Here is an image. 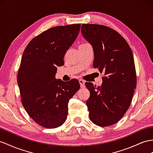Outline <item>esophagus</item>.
<instances>
[{
  "mask_svg": "<svg viewBox=\"0 0 153 153\" xmlns=\"http://www.w3.org/2000/svg\"><path fill=\"white\" fill-rule=\"evenodd\" d=\"M79 84L81 85V87L83 88L85 87V81L83 79H79Z\"/></svg>",
  "mask_w": 153,
  "mask_h": 153,
  "instance_id": "34e87169",
  "label": "esophagus"
}]
</instances>
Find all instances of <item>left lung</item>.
Masks as SVG:
<instances>
[{"label": "left lung", "mask_w": 153, "mask_h": 153, "mask_svg": "<svg viewBox=\"0 0 153 153\" xmlns=\"http://www.w3.org/2000/svg\"><path fill=\"white\" fill-rule=\"evenodd\" d=\"M81 33L94 50L93 66L103 73L101 86L86 82L89 118L100 127L114 125L131 103L137 79L134 57L127 42L116 30L101 25L83 24Z\"/></svg>", "instance_id": "left-lung-1"}]
</instances>
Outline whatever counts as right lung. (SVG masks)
Wrapping results in <instances>:
<instances>
[{
  "instance_id": "1",
  "label": "right lung",
  "mask_w": 153,
  "mask_h": 153,
  "mask_svg": "<svg viewBox=\"0 0 153 153\" xmlns=\"http://www.w3.org/2000/svg\"><path fill=\"white\" fill-rule=\"evenodd\" d=\"M81 24L52 27L35 37L23 52L17 74L21 102L35 122L47 128L66 120L69 100L80 88L79 81L56 79L57 66L75 41Z\"/></svg>"
}]
</instances>
